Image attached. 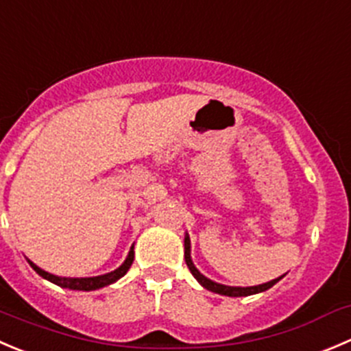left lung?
Wrapping results in <instances>:
<instances>
[{"label": "left lung", "instance_id": "left-lung-1", "mask_svg": "<svg viewBox=\"0 0 351 351\" xmlns=\"http://www.w3.org/2000/svg\"><path fill=\"white\" fill-rule=\"evenodd\" d=\"M190 237L189 233L185 234V262L186 266H189L190 273L193 274V278H195L197 281H199L200 285H202L206 290L213 291V293H217V295H224V297H248V295H255V293H262V291L269 290L271 287H274V285L278 283L280 280H283V276L276 278V280H271L267 281V283H262V285H257V287H228V285H221V283H216V281L209 280V278L204 276L202 273H200L199 269L195 267V264H193L192 261V255H190Z\"/></svg>", "mask_w": 351, "mask_h": 351}]
</instances>
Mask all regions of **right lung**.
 Masks as SVG:
<instances>
[{
    "instance_id": "obj_1",
    "label": "right lung",
    "mask_w": 351,
    "mask_h": 351,
    "mask_svg": "<svg viewBox=\"0 0 351 351\" xmlns=\"http://www.w3.org/2000/svg\"><path fill=\"white\" fill-rule=\"evenodd\" d=\"M134 245L130 247V252H128L127 258L123 261V264H121L118 269L111 271V273H106V274H101V276H93V278H63V276H56V274H51L47 273V271L40 269L39 266H36L32 261H29L27 258V262L30 264V267H32L34 271H36L39 276H43L44 280L51 281V283L58 285V287L61 288H68V290H78V291H94V290H99V288H104V287H110V285L117 283L120 278H123L125 274H127V271L130 269L132 262H134Z\"/></svg>"
}]
</instances>
